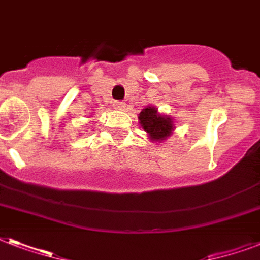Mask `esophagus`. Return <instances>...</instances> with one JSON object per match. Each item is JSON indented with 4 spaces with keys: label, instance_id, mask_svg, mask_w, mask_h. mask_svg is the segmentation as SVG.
<instances>
[{
    "label": "esophagus",
    "instance_id": "esophagus-1",
    "mask_svg": "<svg viewBox=\"0 0 260 260\" xmlns=\"http://www.w3.org/2000/svg\"><path fill=\"white\" fill-rule=\"evenodd\" d=\"M113 107H115L116 109H119V111H124V109H125V104H124L123 101H115V103H113Z\"/></svg>",
    "mask_w": 260,
    "mask_h": 260
}]
</instances>
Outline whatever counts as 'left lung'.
Here are the masks:
<instances>
[{
	"instance_id": "1",
	"label": "left lung",
	"mask_w": 260,
	"mask_h": 260,
	"mask_svg": "<svg viewBox=\"0 0 260 260\" xmlns=\"http://www.w3.org/2000/svg\"><path fill=\"white\" fill-rule=\"evenodd\" d=\"M139 124L147 132L149 140L153 143H163L174 134L175 123L174 119L168 115H163L157 111L153 105H147L139 113Z\"/></svg>"
}]
</instances>
